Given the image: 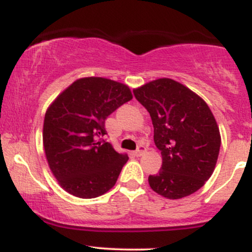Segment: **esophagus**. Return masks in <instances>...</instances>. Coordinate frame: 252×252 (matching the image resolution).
<instances>
[{
	"mask_svg": "<svg viewBox=\"0 0 252 252\" xmlns=\"http://www.w3.org/2000/svg\"><path fill=\"white\" fill-rule=\"evenodd\" d=\"M146 152H147L146 147H144V146H140V147H138V148H137V150H136V152H135V155H136V156H141V155H143Z\"/></svg>",
	"mask_w": 252,
	"mask_h": 252,
	"instance_id": "34e87169",
	"label": "esophagus"
}]
</instances>
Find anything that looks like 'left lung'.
<instances>
[{
  "instance_id": "obj_1",
  "label": "left lung",
  "mask_w": 252,
  "mask_h": 252,
  "mask_svg": "<svg viewBox=\"0 0 252 252\" xmlns=\"http://www.w3.org/2000/svg\"><path fill=\"white\" fill-rule=\"evenodd\" d=\"M148 110L162 167L149 186L167 199L190 195L210 179L220 149V132L206 102L181 83L160 78L134 89Z\"/></svg>"
}]
</instances>
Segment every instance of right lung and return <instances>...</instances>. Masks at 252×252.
<instances>
[{"label": "right lung", "instance_id": "add662e5", "mask_svg": "<svg viewBox=\"0 0 252 252\" xmlns=\"http://www.w3.org/2000/svg\"><path fill=\"white\" fill-rule=\"evenodd\" d=\"M132 99L126 84L102 77L77 79L48 106L42 141L46 158L58 184L83 199L111 189L128 155L98 137L106 134V117Z\"/></svg>", "mask_w": 252, "mask_h": 252}]
</instances>
